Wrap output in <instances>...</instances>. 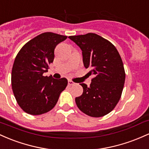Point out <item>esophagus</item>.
I'll return each mask as SVG.
<instances>
[{"instance_id":"esophagus-1","label":"esophagus","mask_w":149,"mask_h":149,"mask_svg":"<svg viewBox=\"0 0 149 149\" xmlns=\"http://www.w3.org/2000/svg\"><path fill=\"white\" fill-rule=\"evenodd\" d=\"M68 84H69L70 86H72V85H74L75 84V83L74 82V81H72V80L69 79V80H68Z\"/></svg>"}]
</instances>
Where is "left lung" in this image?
<instances>
[{
  "instance_id": "left-lung-1",
  "label": "left lung",
  "mask_w": 149,
  "mask_h": 149,
  "mask_svg": "<svg viewBox=\"0 0 149 149\" xmlns=\"http://www.w3.org/2000/svg\"><path fill=\"white\" fill-rule=\"evenodd\" d=\"M82 51L84 65L93 74L90 86L83 87L81 96L75 98L79 109L88 116L99 118L111 112L121 97L125 80L123 61L113 43L93 33L70 36Z\"/></svg>"
}]
</instances>
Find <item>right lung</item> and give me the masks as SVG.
Listing matches in <instances>:
<instances>
[{
	"label": "right lung",
	"instance_id": "obj_1",
	"mask_svg": "<svg viewBox=\"0 0 149 149\" xmlns=\"http://www.w3.org/2000/svg\"><path fill=\"white\" fill-rule=\"evenodd\" d=\"M67 36L45 32L28 41L17 55L11 83L18 105L25 113L41 115L54 108L68 85L66 78L43 76L54 60L56 46Z\"/></svg>",
	"mask_w": 149,
	"mask_h": 149
}]
</instances>
